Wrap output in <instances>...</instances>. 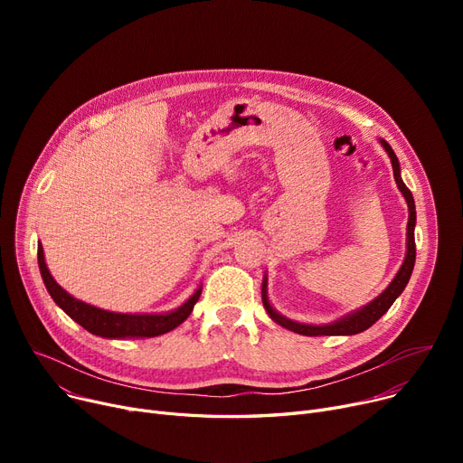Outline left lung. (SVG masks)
Instances as JSON below:
<instances>
[{"mask_svg":"<svg viewBox=\"0 0 463 463\" xmlns=\"http://www.w3.org/2000/svg\"><path fill=\"white\" fill-rule=\"evenodd\" d=\"M381 144L384 146V150L388 152V156H391L392 170H394V180H396L400 191L403 193V197H405L407 206H409L407 255H405V260L402 264L400 272L396 274L392 283L386 287L384 293H381L373 302H370L368 306H364L362 309L347 315V317L339 319V321H335L332 325H325V326L300 325V323H295V321H288V319L281 317V315L276 309H272V306L269 304V298H266V281H264V285H262V304H264L266 311H269L270 317L278 325H281L283 328H288V330H293V332L302 334V335H353V334L364 332V330H368L372 325H375L383 317V315L388 311V307H391L394 304V300L403 293L405 285L409 283V278L412 274V266H415V259H417V248H415V222H417L415 201H412L411 191L407 189V185L403 184V180L400 176V163H398V157H396L394 150L391 148V144H388L386 140H381Z\"/></svg>","mask_w":463,"mask_h":463,"instance_id":"1","label":"left lung"}]
</instances>
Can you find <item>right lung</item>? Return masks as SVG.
I'll return each mask as SVG.
<instances>
[{
	"mask_svg": "<svg viewBox=\"0 0 463 463\" xmlns=\"http://www.w3.org/2000/svg\"><path fill=\"white\" fill-rule=\"evenodd\" d=\"M37 259H39V270L43 276V281L46 285V290L51 293L54 302L69 315L72 321H77L80 326H84L88 332L103 337H154L175 330L178 325H182L189 313L193 311V306L197 304L201 297V288L194 293L182 307L165 313V315H128V313H112L99 307H93L82 300H77L54 281V278L48 272L44 264L43 246L37 248Z\"/></svg>",
	"mask_w": 463,
	"mask_h": 463,
	"instance_id": "right-lung-1",
	"label": "right lung"
}]
</instances>
